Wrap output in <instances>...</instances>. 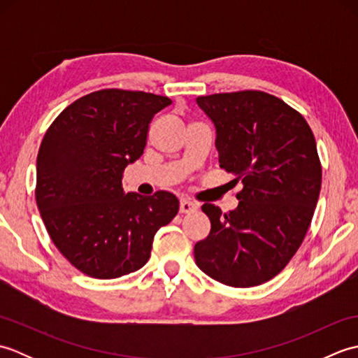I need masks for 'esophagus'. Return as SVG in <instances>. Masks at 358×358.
Returning a JSON list of instances; mask_svg holds the SVG:
<instances>
[{
	"label": "esophagus",
	"mask_w": 358,
	"mask_h": 358,
	"mask_svg": "<svg viewBox=\"0 0 358 358\" xmlns=\"http://www.w3.org/2000/svg\"><path fill=\"white\" fill-rule=\"evenodd\" d=\"M196 209H199V204H196L195 201L186 200V199L180 201V212H181V214H192V212H195Z\"/></svg>",
	"instance_id": "1"
}]
</instances>
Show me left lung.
Returning a JSON list of instances; mask_svg holds the SVG:
<instances>
[{"instance_id":"left-lung-1","label":"left lung","mask_w":358,"mask_h":358,"mask_svg":"<svg viewBox=\"0 0 358 358\" xmlns=\"http://www.w3.org/2000/svg\"><path fill=\"white\" fill-rule=\"evenodd\" d=\"M217 131L220 167L243 189L223 214L204 203L210 232L194 248L199 268L220 283L269 281L299 250L322 187L314 134L301 113L262 90L196 98Z\"/></svg>"}]
</instances>
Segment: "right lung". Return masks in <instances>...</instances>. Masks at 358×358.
I'll return each mask as SVG.
<instances>
[{"instance_id": "obj_1", "label": "right lung", "mask_w": 358, "mask_h": 358, "mask_svg": "<svg viewBox=\"0 0 358 358\" xmlns=\"http://www.w3.org/2000/svg\"><path fill=\"white\" fill-rule=\"evenodd\" d=\"M172 101L103 89L78 98L45 132L36 158L35 199L53 245L89 277L109 280L143 268L157 231L180 203L171 192L124 194L157 112Z\"/></svg>"}]
</instances>
